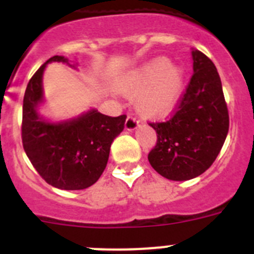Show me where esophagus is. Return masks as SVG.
Segmentation results:
<instances>
[{
  "instance_id": "esophagus-1",
  "label": "esophagus",
  "mask_w": 254,
  "mask_h": 254,
  "mask_svg": "<svg viewBox=\"0 0 254 254\" xmlns=\"http://www.w3.org/2000/svg\"><path fill=\"white\" fill-rule=\"evenodd\" d=\"M138 120L136 118V117L133 116H128L127 117V120H126V129H128V131H133V129H136L138 127Z\"/></svg>"
}]
</instances>
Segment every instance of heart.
Wrapping results in <instances>:
<instances>
[{
    "mask_svg": "<svg viewBox=\"0 0 254 254\" xmlns=\"http://www.w3.org/2000/svg\"><path fill=\"white\" fill-rule=\"evenodd\" d=\"M182 85L181 69L170 64L165 58H159L143 68L131 90L137 93L147 86L138 99V111L143 116L159 117L168 113L176 104Z\"/></svg>",
    "mask_w": 254,
    "mask_h": 254,
    "instance_id": "b5f03b06",
    "label": "heart"
}]
</instances>
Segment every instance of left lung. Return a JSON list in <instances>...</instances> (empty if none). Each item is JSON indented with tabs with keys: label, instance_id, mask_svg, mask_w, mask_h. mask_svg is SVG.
Wrapping results in <instances>:
<instances>
[{
	"label": "left lung",
	"instance_id": "8db88e82",
	"mask_svg": "<svg viewBox=\"0 0 254 254\" xmlns=\"http://www.w3.org/2000/svg\"><path fill=\"white\" fill-rule=\"evenodd\" d=\"M193 75L170 118L150 122L156 145L147 155L151 167L170 181L201 176L217 158L229 131V112L212 61L193 51Z\"/></svg>",
	"mask_w": 254,
	"mask_h": 254
}]
</instances>
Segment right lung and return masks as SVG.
Returning <instances> with one entry per match:
<instances>
[{
    "label": "right lung",
    "instance_id": "right-lung-1",
    "mask_svg": "<svg viewBox=\"0 0 254 254\" xmlns=\"http://www.w3.org/2000/svg\"><path fill=\"white\" fill-rule=\"evenodd\" d=\"M49 62L69 64L64 56H55L28 82L22 104V146L48 185L66 190H84L93 186L104 172L112 142L125 128L127 116L109 117L93 109L69 122L42 120L37 105L43 100L42 75Z\"/></svg>",
    "mask_w": 254,
    "mask_h": 254
}]
</instances>
